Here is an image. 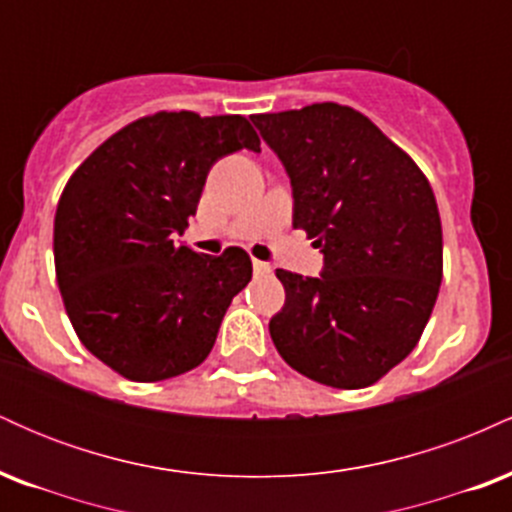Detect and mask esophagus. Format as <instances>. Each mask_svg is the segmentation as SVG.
I'll list each match as a JSON object with an SVG mask.
<instances>
[{
    "label": "esophagus",
    "mask_w": 512,
    "mask_h": 512,
    "mask_svg": "<svg viewBox=\"0 0 512 512\" xmlns=\"http://www.w3.org/2000/svg\"><path fill=\"white\" fill-rule=\"evenodd\" d=\"M252 267H255L257 274H269V272H272V264L262 262V260H252Z\"/></svg>",
    "instance_id": "34e87169"
}]
</instances>
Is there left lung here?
I'll return each instance as SVG.
<instances>
[{"label": "left lung", "instance_id": "obj_1", "mask_svg": "<svg viewBox=\"0 0 512 512\" xmlns=\"http://www.w3.org/2000/svg\"><path fill=\"white\" fill-rule=\"evenodd\" d=\"M293 187V228L325 255L320 276L276 269L269 320L281 358L315 383L361 390L419 344L443 279V228L428 178L349 105L252 115Z\"/></svg>", "mask_w": 512, "mask_h": 512}]
</instances>
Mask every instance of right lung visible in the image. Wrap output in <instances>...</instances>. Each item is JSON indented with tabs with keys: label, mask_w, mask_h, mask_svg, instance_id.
<instances>
[{
	"label": "right lung",
	"mask_w": 512,
	"mask_h": 512,
	"mask_svg": "<svg viewBox=\"0 0 512 512\" xmlns=\"http://www.w3.org/2000/svg\"><path fill=\"white\" fill-rule=\"evenodd\" d=\"M238 149L260 151L243 115L161 110L117 129L64 185L52 233L64 310L122 378L158 383L197 368L248 286L243 248L209 257L173 240L211 166Z\"/></svg>",
	"instance_id": "1"
}]
</instances>
